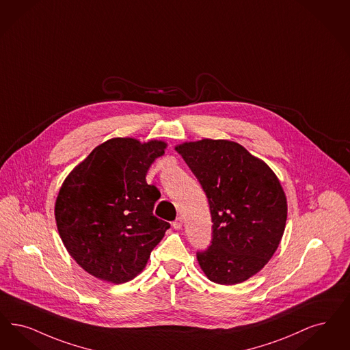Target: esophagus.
<instances>
[{
  "mask_svg": "<svg viewBox=\"0 0 350 350\" xmlns=\"http://www.w3.org/2000/svg\"><path fill=\"white\" fill-rule=\"evenodd\" d=\"M182 217H177L174 221H173V228L174 229H181L182 228Z\"/></svg>",
  "mask_w": 350,
  "mask_h": 350,
  "instance_id": "esophagus-1",
  "label": "esophagus"
}]
</instances>
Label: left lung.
Listing matches in <instances>:
<instances>
[{"label": "left lung", "mask_w": 350, "mask_h": 350, "mask_svg": "<svg viewBox=\"0 0 350 350\" xmlns=\"http://www.w3.org/2000/svg\"><path fill=\"white\" fill-rule=\"evenodd\" d=\"M176 151L208 199L212 241L196 259L206 276L221 285L246 281L278 250L286 223V196L279 178L236 142L202 139Z\"/></svg>", "instance_id": "obj_1"}]
</instances>
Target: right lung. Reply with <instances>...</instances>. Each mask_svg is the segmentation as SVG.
Segmentation results:
<instances>
[{"label":"right lung","instance_id":"1","mask_svg":"<svg viewBox=\"0 0 350 350\" xmlns=\"http://www.w3.org/2000/svg\"><path fill=\"white\" fill-rule=\"evenodd\" d=\"M165 148L163 140H107L62 183L57 229L71 258L90 275L113 284L134 279L170 228L154 216L160 191L146 181Z\"/></svg>","mask_w":350,"mask_h":350}]
</instances>
